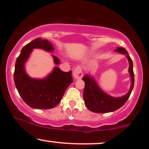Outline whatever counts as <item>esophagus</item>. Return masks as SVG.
I'll return each instance as SVG.
<instances>
[{
    "label": "esophagus",
    "mask_w": 149,
    "mask_h": 149,
    "mask_svg": "<svg viewBox=\"0 0 149 149\" xmlns=\"http://www.w3.org/2000/svg\"><path fill=\"white\" fill-rule=\"evenodd\" d=\"M73 75L75 79H81L82 76H83V73L82 71L81 67H77L76 69L73 70Z\"/></svg>",
    "instance_id": "esophagus-1"
}]
</instances>
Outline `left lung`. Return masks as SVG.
Masks as SVG:
<instances>
[{
  "label": "left lung",
  "instance_id": "left-lung-1",
  "mask_svg": "<svg viewBox=\"0 0 149 149\" xmlns=\"http://www.w3.org/2000/svg\"><path fill=\"white\" fill-rule=\"evenodd\" d=\"M114 51L121 55H126V58L128 59L129 62L128 72L131 80L130 89L126 94L122 96L114 97L103 91L94 79V76L90 73L85 75L82 78V80H84L85 83L83 92V99L85 105L89 110L93 112L107 113L118 110L128 101L133 89L135 78L133 73V64L131 58L125 48L118 47L116 50H114Z\"/></svg>",
  "mask_w": 149,
  "mask_h": 149
}]
</instances>
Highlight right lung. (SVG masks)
<instances>
[{"label": "right lung", "mask_w": 149, "mask_h": 149, "mask_svg": "<svg viewBox=\"0 0 149 149\" xmlns=\"http://www.w3.org/2000/svg\"><path fill=\"white\" fill-rule=\"evenodd\" d=\"M35 48L49 53L54 51V47L49 41L41 38L36 39L25 46L16 61L14 84L19 95L28 106L44 110L53 108L59 104L65 90L73 82L72 71L66 73L55 67L44 78H31L26 72L25 64ZM51 55L55 64H60V60L55 55Z\"/></svg>", "instance_id": "right-lung-1"}]
</instances>
